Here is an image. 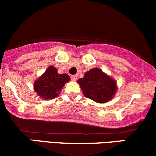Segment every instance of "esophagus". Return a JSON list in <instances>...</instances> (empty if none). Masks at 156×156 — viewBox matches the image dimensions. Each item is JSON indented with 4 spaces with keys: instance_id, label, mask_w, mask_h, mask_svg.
Returning <instances> with one entry per match:
<instances>
[{
    "instance_id": "obj_1",
    "label": "esophagus",
    "mask_w": 156,
    "mask_h": 156,
    "mask_svg": "<svg viewBox=\"0 0 156 156\" xmlns=\"http://www.w3.org/2000/svg\"><path fill=\"white\" fill-rule=\"evenodd\" d=\"M71 79H72V80L76 81L77 80V76L76 75H72L71 76Z\"/></svg>"
}]
</instances>
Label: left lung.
I'll use <instances>...</instances> for the list:
<instances>
[{
    "instance_id": "8db88e82",
    "label": "left lung",
    "mask_w": 156,
    "mask_h": 156,
    "mask_svg": "<svg viewBox=\"0 0 156 156\" xmlns=\"http://www.w3.org/2000/svg\"><path fill=\"white\" fill-rule=\"evenodd\" d=\"M77 82L86 97L96 103H106L116 91L115 81L98 68L86 73L83 78H80Z\"/></svg>"
}]
</instances>
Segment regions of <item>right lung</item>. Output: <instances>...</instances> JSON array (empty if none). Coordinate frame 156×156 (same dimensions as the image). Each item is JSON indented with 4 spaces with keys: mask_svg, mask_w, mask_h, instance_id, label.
I'll use <instances>...</instances> for the list:
<instances>
[{
    "mask_svg": "<svg viewBox=\"0 0 156 156\" xmlns=\"http://www.w3.org/2000/svg\"><path fill=\"white\" fill-rule=\"evenodd\" d=\"M69 80L67 74H59L53 66H49L46 72L34 83V90L41 97L50 99L57 97L64 84Z\"/></svg>",
    "mask_w": 156,
    "mask_h": 156,
    "instance_id": "add662e5",
    "label": "right lung"
}]
</instances>
